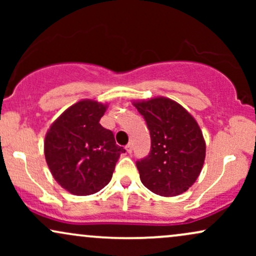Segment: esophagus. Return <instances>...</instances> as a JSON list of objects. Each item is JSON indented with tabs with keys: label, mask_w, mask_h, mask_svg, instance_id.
<instances>
[{
	"label": "esophagus",
	"mask_w": 256,
	"mask_h": 256,
	"mask_svg": "<svg viewBox=\"0 0 256 256\" xmlns=\"http://www.w3.org/2000/svg\"><path fill=\"white\" fill-rule=\"evenodd\" d=\"M125 149H126V152H128V154H130V152H132V144H131V143H128V144L125 146Z\"/></svg>",
	"instance_id": "obj_1"
}]
</instances>
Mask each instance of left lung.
<instances>
[{
    "label": "left lung",
    "instance_id": "obj_1",
    "mask_svg": "<svg viewBox=\"0 0 256 256\" xmlns=\"http://www.w3.org/2000/svg\"><path fill=\"white\" fill-rule=\"evenodd\" d=\"M150 134V152L136 161L143 185L161 196H177L198 179L206 143L196 120L177 102L158 98L134 102Z\"/></svg>",
    "mask_w": 256,
    "mask_h": 256
}]
</instances>
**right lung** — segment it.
<instances>
[{
    "mask_svg": "<svg viewBox=\"0 0 256 256\" xmlns=\"http://www.w3.org/2000/svg\"><path fill=\"white\" fill-rule=\"evenodd\" d=\"M106 106L84 100L71 106L49 128L44 155L52 177L73 195L100 192L110 182L122 152L114 134L100 124Z\"/></svg>",
    "mask_w": 256,
    "mask_h": 256,
    "instance_id": "right-lung-1",
    "label": "right lung"
}]
</instances>
